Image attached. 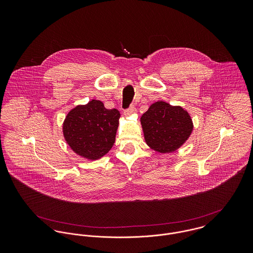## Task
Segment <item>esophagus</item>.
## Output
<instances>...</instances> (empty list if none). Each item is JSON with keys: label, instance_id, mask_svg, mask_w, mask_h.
Listing matches in <instances>:
<instances>
[{"label": "esophagus", "instance_id": "1", "mask_svg": "<svg viewBox=\"0 0 253 253\" xmlns=\"http://www.w3.org/2000/svg\"><path fill=\"white\" fill-rule=\"evenodd\" d=\"M135 112V107L133 106V105H131L129 108L127 109V110H126L125 111V116H126V117H128V116H130L131 114H133Z\"/></svg>", "mask_w": 253, "mask_h": 253}]
</instances>
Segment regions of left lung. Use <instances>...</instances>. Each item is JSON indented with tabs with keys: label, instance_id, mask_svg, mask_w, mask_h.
Here are the masks:
<instances>
[{
	"label": "left lung",
	"instance_id": "obj_1",
	"mask_svg": "<svg viewBox=\"0 0 253 253\" xmlns=\"http://www.w3.org/2000/svg\"><path fill=\"white\" fill-rule=\"evenodd\" d=\"M140 123L146 144L162 154L178 150L194 128L191 116L185 109L162 100L149 107L141 116Z\"/></svg>",
	"mask_w": 253,
	"mask_h": 253
}]
</instances>
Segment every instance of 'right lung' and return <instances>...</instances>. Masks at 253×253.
<instances>
[{
    "label": "right lung",
    "mask_w": 253,
    "mask_h": 253,
    "mask_svg": "<svg viewBox=\"0 0 253 253\" xmlns=\"http://www.w3.org/2000/svg\"><path fill=\"white\" fill-rule=\"evenodd\" d=\"M120 112L106 109L100 100L69 111L63 122L66 143L82 158L95 161L105 156L115 143Z\"/></svg>",
    "instance_id": "obj_1"
}]
</instances>
